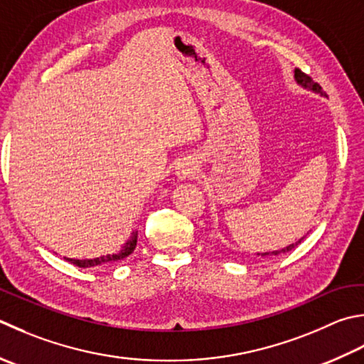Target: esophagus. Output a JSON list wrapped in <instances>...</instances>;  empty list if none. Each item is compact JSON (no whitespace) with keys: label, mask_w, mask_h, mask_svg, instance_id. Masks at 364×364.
<instances>
[{"label":"esophagus","mask_w":364,"mask_h":364,"mask_svg":"<svg viewBox=\"0 0 364 364\" xmlns=\"http://www.w3.org/2000/svg\"><path fill=\"white\" fill-rule=\"evenodd\" d=\"M176 175H178V180H181V181H184V180H191V178L196 175V168H194V166H192L191 162L181 164V166L178 167V172H176Z\"/></svg>","instance_id":"obj_1"}]
</instances>
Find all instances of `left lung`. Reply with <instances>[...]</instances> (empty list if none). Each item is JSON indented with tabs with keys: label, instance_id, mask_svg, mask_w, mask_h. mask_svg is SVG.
<instances>
[{
	"label": "left lung",
	"instance_id": "left-lung-1",
	"mask_svg": "<svg viewBox=\"0 0 364 364\" xmlns=\"http://www.w3.org/2000/svg\"><path fill=\"white\" fill-rule=\"evenodd\" d=\"M294 77H295V82H296L298 85H300L301 88L309 90V91H312V92H316V95H320V96H325V97H326V92H323L322 87H320L318 83H316L314 80H312V78H311L309 75H306L304 73H301L300 69H295ZM303 240H304V237L300 238L298 241H295V243H291V245H289V246H286V247L279 249V251H273V252H272V251H269V252H257L255 255H257V257H260V259H273V257H277V255L286 254V252L291 251V249L300 245Z\"/></svg>",
	"mask_w": 364,
	"mask_h": 364
}]
</instances>
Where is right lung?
I'll use <instances>...</instances> for the list:
<instances>
[{"label": "right lung", "mask_w": 364, "mask_h": 364, "mask_svg": "<svg viewBox=\"0 0 364 364\" xmlns=\"http://www.w3.org/2000/svg\"><path fill=\"white\" fill-rule=\"evenodd\" d=\"M137 237H139V232L134 230L131 233L129 240L126 241L124 246H121L118 252L101 255V257H95V259H69V257H64V260L70 262L73 265H75L78 268H97V267L109 265V263H117V262L124 260L126 257H129V255L134 252L135 246H137Z\"/></svg>", "instance_id": "obj_1"}]
</instances>
